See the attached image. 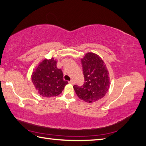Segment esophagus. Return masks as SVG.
<instances>
[{
    "label": "esophagus",
    "mask_w": 146,
    "mask_h": 146,
    "mask_svg": "<svg viewBox=\"0 0 146 146\" xmlns=\"http://www.w3.org/2000/svg\"><path fill=\"white\" fill-rule=\"evenodd\" d=\"M68 82H69V83H70V84H74V81L72 80H70V81H69Z\"/></svg>",
    "instance_id": "obj_1"
}]
</instances>
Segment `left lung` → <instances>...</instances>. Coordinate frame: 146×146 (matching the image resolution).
<instances>
[{
    "label": "left lung",
    "mask_w": 146,
    "mask_h": 146,
    "mask_svg": "<svg viewBox=\"0 0 146 146\" xmlns=\"http://www.w3.org/2000/svg\"><path fill=\"white\" fill-rule=\"evenodd\" d=\"M85 83L82 86L74 85L77 96L86 102L92 103L103 98L108 90L110 79L108 71L101 58L88 52L82 59Z\"/></svg>",
    "instance_id": "obj_1"
}]
</instances>
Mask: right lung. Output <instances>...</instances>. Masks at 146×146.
I'll return each mask as SVG.
<instances>
[{"label": "right lung", "instance_id": "obj_1", "mask_svg": "<svg viewBox=\"0 0 146 146\" xmlns=\"http://www.w3.org/2000/svg\"><path fill=\"white\" fill-rule=\"evenodd\" d=\"M31 78L36 90L44 97L59 95L68 83L63 80V71L57 68L53 58L41 62L33 71Z\"/></svg>", "mask_w": 146, "mask_h": 146}]
</instances>
